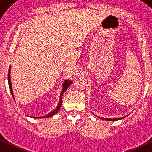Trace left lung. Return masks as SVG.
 <instances>
[{"instance_id": "1", "label": "left lung", "mask_w": 152, "mask_h": 152, "mask_svg": "<svg viewBox=\"0 0 152 152\" xmlns=\"http://www.w3.org/2000/svg\"><path fill=\"white\" fill-rule=\"evenodd\" d=\"M97 117V116H96ZM127 116H125L124 117H121V118H117V119H109V118H104V117H99L100 119H101L102 120H105V121H117V120H120V119H122L123 118L126 117Z\"/></svg>"}]
</instances>
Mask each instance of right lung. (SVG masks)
Wrapping results in <instances>:
<instances>
[{
  "mask_svg": "<svg viewBox=\"0 0 152 152\" xmlns=\"http://www.w3.org/2000/svg\"><path fill=\"white\" fill-rule=\"evenodd\" d=\"M10 68H11V66H10ZM9 70V73H8V82H9V88H10V91H11V93L12 96V98L14 99V95H13V92H12V84H11V76H10V72H11V70ZM72 83V81H70L69 80H66L64 82V84H62V91H61V93H60V101H59V103L58 104L57 107L56 108V109L52 110V111L49 113L47 115H45V116H43V117H33V118H35V119H41V118H48V117H50L51 116H53V115H54L55 114L58 113V111L59 110H60V107L61 106V98H62V95L64 94V92L66 91V90L68 88L69 86H70V84Z\"/></svg>",
  "mask_w": 152,
  "mask_h": 152,
  "instance_id": "add662e5",
  "label": "right lung"
}]
</instances>
